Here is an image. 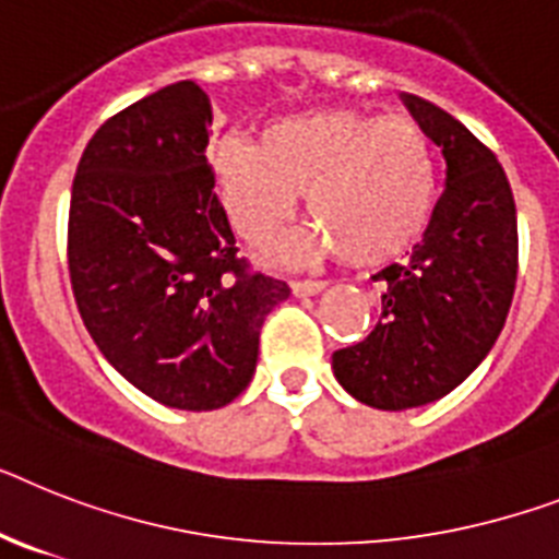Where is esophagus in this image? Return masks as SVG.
Instances as JSON below:
<instances>
[{
    "instance_id": "1",
    "label": "esophagus",
    "mask_w": 559,
    "mask_h": 559,
    "mask_svg": "<svg viewBox=\"0 0 559 559\" xmlns=\"http://www.w3.org/2000/svg\"><path fill=\"white\" fill-rule=\"evenodd\" d=\"M322 288H325L322 280H294V283H290V290H294L297 297H313V294H320Z\"/></svg>"
}]
</instances>
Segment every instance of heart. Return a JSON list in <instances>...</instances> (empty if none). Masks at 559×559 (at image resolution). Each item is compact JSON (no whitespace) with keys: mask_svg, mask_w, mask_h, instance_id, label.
Returning <instances> with one entry per match:
<instances>
[{"mask_svg":"<svg viewBox=\"0 0 559 559\" xmlns=\"http://www.w3.org/2000/svg\"><path fill=\"white\" fill-rule=\"evenodd\" d=\"M225 214L253 246L297 211L313 216L283 253H343L352 265H385L417 246L440 200L435 140L408 117L329 108L271 122L260 145L228 136L214 147Z\"/></svg>","mask_w":559,"mask_h":559,"instance_id":"1","label":"heart"}]
</instances>
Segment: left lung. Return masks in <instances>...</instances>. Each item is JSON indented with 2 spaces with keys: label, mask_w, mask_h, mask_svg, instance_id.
I'll return each mask as SVG.
<instances>
[{
  "label": "left lung",
  "mask_w": 559,
  "mask_h": 559,
  "mask_svg": "<svg viewBox=\"0 0 559 559\" xmlns=\"http://www.w3.org/2000/svg\"><path fill=\"white\" fill-rule=\"evenodd\" d=\"M442 147L445 191L412 260L382 283V317L334 352V377L359 403L403 412L435 403L486 359L518 285V205L495 151L419 96H403Z\"/></svg>",
  "instance_id": "1"
}]
</instances>
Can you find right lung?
Returning <instances> with one entry per match:
<instances>
[{
	"label": "right lung",
	"instance_id": "1",
	"mask_svg": "<svg viewBox=\"0 0 559 559\" xmlns=\"http://www.w3.org/2000/svg\"><path fill=\"white\" fill-rule=\"evenodd\" d=\"M207 124L211 99L191 80L114 114L87 142L68 214L87 334L131 385L182 412L248 389L262 322L290 294L237 257Z\"/></svg>",
	"mask_w": 559,
	"mask_h": 559
}]
</instances>
